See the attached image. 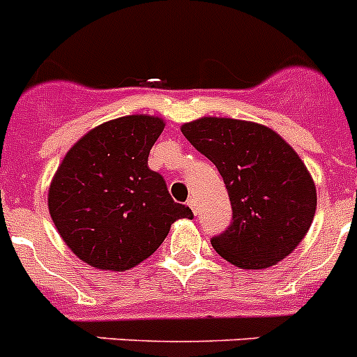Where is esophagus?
<instances>
[{
    "label": "esophagus",
    "instance_id": "esophagus-1",
    "mask_svg": "<svg viewBox=\"0 0 357 357\" xmlns=\"http://www.w3.org/2000/svg\"><path fill=\"white\" fill-rule=\"evenodd\" d=\"M188 206L191 207V211H193L195 214H197V209H198V206H197V200H195V198H189V200H188Z\"/></svg>",
    "mask_w": 357,
    "mask_h": 357
}]
</instances>
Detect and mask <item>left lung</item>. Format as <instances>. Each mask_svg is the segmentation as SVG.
<instances>
[{"label":"left lung","mask_w":357,"mask_h":357,"mask_svg":"<svg viewBox=\"0 0 357 357\" xmlns=\"http://www.w3.org/2000/svg\"><path fill=\"white\" fill-rule=\"evenodd\" d=\"M185 139L225 182L232 222L211 239L223 259L245 270L273 266L307 234L317 189L301 157L257 123L202 118L182 127Z\"/></svg>","instance_id":"8db88e82"}]
</instances>
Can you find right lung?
<instances>
[{"label":"right lung","instance_id":"add662e5","mask_svg":"<svg viewBox=\"0 0 357 357\" xmlns=\"http://www.w3.org/2000/svg\"><path fill=\"white\" fill-rule=\"evenodd\" d=\"M162 119L125 116L85 134L50 185L48 207L59 234L87 264L123 272L150 257L175 220L193 218L176 204L148 155Z\"/></svg>","mask_w":357,"mask_h":357}]
</instances>
